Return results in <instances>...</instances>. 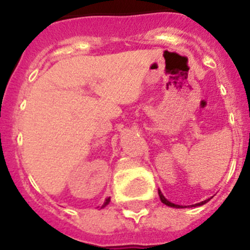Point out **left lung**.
<instances>
[{"instance_id": "1", "label": "left lung", "mask_w": 250, "mask_h": 250, "mask_svg": "<svg viewBox=\"0 0 250 250\" xmlns=\"http://www.w3.org/2000/svg\"><path fill=\"white\" fill-rule=\"evenodd\" d=\"M158 193H159V197H160V201L164 203V204L167 205V207H171V208H177V209H184V208H188L186 205H178V204H174V203H171L169 201H167L165 198V196H164L163 193H161L160 190H158ZM211 198H208L205 199V201H203L201 203H197V204H193V205H188V208H196V207H201V205L205 204V203H208L210 201Z\"/></svg>"}]
</instances>
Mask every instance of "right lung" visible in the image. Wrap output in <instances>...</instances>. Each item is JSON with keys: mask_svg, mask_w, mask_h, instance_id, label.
Wrapping results in <instances>:
<instances>
[{"mask_svg": "<svg viewBox=\"0 0 250 250\" xmlns=\"http://www.w3.org/2000/svg\"><path fill=\"white\" fill-rule=\"evenodd\" d=\"M109 203H110V197H108V198H106L105 201H104V203L102 204V207H97V208H100V209H103V208H105L106 205L109 204Z\"/></svg>", "mask_w": 250, "mask_h": 250, "instance_id": "right-lung-1", "label": "right lung"}]
</instances>
